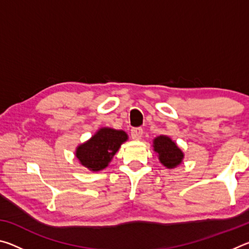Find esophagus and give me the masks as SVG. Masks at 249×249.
<instances>
[{
    "mask_svg": "<svg viewBox=\"0 0 249 249\" xmlns=\"http://www.w3.org/2000/svg\"><path fill=\"white\" fill-rule=\"evenodd\" d=\"M130 135H132L133 140H141L142 136V127H134L130 130Z\"/></svg>",
    "mask_w": 249,
    "mask_h": 249,
    "instance_id": "obj_1",
    "label": "esophagus"
}]
</instances>
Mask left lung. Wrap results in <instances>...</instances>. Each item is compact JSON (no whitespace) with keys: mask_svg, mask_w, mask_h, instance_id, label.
Returning <instances> with one entry per match:
<instances>
[{"mask_svg":"<svg viewBox=\"0 0 249 249\" xmlns=\"http://www.w3.org/2000/svg\"><path fill=\"white\" fill-rule=\"evenodd\" d=\"M154 150L158 154L159 161L163 166L172 169L182 162L184 155L170 137L160 135L154 140Z\"/></svg>","mask_w":249,"mask_h":249,"instance_id":"left-lung-1","label":"left lung"}]
</instances>
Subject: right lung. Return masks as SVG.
<instances>
[{
  "label": "right lung",
  "mask_w": 249,
  "mask_h": 249,
  "mask_svg": "<svg viewBox=\"0 0 249 249\" xmlns=\"http://www.w3.org/2000/svg\"><path fill=\"white\" fill-rule=\"evenodd\" d=\"M127 138L124 130L100 128L89 141L77 147L75 157L89 170L100 171L108 166L113 156Z\"/></svg>",
  "instance_id": "add662e5"
}]
</instances>
